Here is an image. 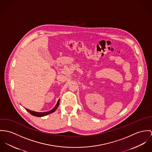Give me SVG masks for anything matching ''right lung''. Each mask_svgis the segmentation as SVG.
Here are the masks:
<instances>
[{"mask_svg": "<svg viewBox=\"0 0 152 152\" xmlns=\"http://www.w3.org/2000/svg\"><path fill=\"white\" fill-rule=\"evenodd\" d=\"M59 104V101L58 100L57 104H56V105L55 106V107H54L52 110H50V111H47V112H45V113H38V112H35V111H31V110H28V109H27V108H26V110H27L30 114H31V115H34V116H35V117H43V116H45V115H48V114H50L52 113L53 112H54V111L56 110V108L58 107Z\"/></svg>", "mask_w": 152, "mask_h": 152, "instance_id": "obj_1", "label": "right lung"}]
</instances>
